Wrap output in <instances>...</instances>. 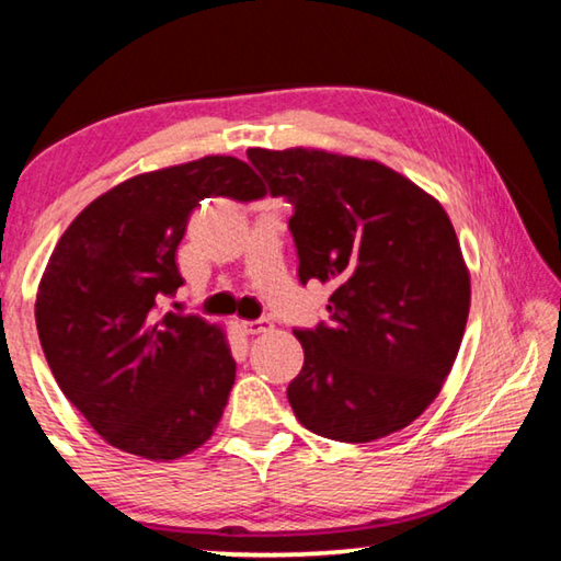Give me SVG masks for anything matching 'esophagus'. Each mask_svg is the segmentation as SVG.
Here are the masks:
<instances>
[{
  "instance_id": "34e87169",
  "label": "esophagus",
  "mask_w": 561,
  "mask_h": 561,
  "mask_svg": "<svg viewBox=\"0 0 561 561\" xmlns=\"http://www.w3.org/2000/svg\"><path fill=\"white\" fill-rule=\"evenodd\" d=\"M242 331L250 336H257V334H267L272 331V321L270 319H254V321H242Z\"/></svg>"
}]
</instances>
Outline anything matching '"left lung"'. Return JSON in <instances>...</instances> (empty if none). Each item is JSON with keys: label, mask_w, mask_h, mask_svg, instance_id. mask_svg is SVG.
Listing matches in <instances>:
<instances>
[{"label": "left lung", "mask_w": 561, "mask_h": 561, "mask_svg": "<svg viewBox=\"0 0 561 561\" xmlns=\"http://www.w3.org/2000/svg\"><path fill=\"white\" fill-rule=\"evenodd\" d=\"M247 158L294 205L299 282L334 284L329 324L294 331V415L341 443L403 431L438 398L468 324L470 272L448 213L378 160L319 148Z\"/></svg>", "instance_id": "left-lung-1"}]
</instances>
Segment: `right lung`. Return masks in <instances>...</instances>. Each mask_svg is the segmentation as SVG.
I'll list each match as a JSON object with an SVG mask.
<instances>
[{"mask_svg":"<svg viewBox=\"0 0 561 561\" xmlns=\"http://www.w3.org/2000/svg\"><path fill=\"white\" fill-rule=\"evenodd\" d=\"M205 197H264L232 156L126 180L76 215L36 291V331L64 396L103 440L146 460H175L210 438L234 383L225 331L160 314L175 297V252Z\"/></svg>","mask_w":561,"mask_h":561,"instance_id":"right-lung-1","label":"right lung"}]
</instances>
